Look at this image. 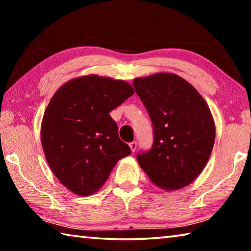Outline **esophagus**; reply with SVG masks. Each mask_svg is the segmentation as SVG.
Segmentation results:
<instances>
[{
  "label": "esophagus",
  "mask_w": 251,
  "mask_h": 251,
  "mask_svg": "<svg viewBox=\"0 0 251 251\" xmlns=\"http://www.w3.org/2000/svg\"><path fill=\"white\" fill-rule=\"evenodd\" d=\"M129 147H130L131 151H135L136 148H137V143H136V142H131V143L129 144Z\"/></svg>",
  "instance_id": "1"
}]
</instances>
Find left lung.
Masks as SVG:
<instances>
[{
  "instance_id": "8db88e82",
  "label": "left lung",
  "mask_w": 251,
  "mask_h": 251,
  "mask_svg": "<svg viewBox=\"0 0 251 251\" xmlns=\"http://www.w3.org/2000/svg\"><path fill=\"white\" fill-rule=\"evenodd\" d=\"M136 93L152 123L154 143L137 160L156 186L176 190L205 168L215 143L210 109L187 80L171 73L135 78Z\"/></svg>"
}]
</instances>
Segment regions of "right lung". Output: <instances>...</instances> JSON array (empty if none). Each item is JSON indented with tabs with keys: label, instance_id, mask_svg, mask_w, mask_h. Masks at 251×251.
<instances>
[{
	"label": "right lung",
	"instance_id": "obj_1",
	"mask_svg": "<svg viewBox=\"0 0 251 251\" xmlns=\"http://www.w3.org/2000/svg\"><path fill=\"white\" fill-rule=\"evenodd\" d=\"M134 94L125 80L88 75L65 83L45 109L41 139L45 158L72 193L90 196L131 151L109 113Z\"/></svg>",
	"mask_w": 251,
	"mask_h": 251
}]
</instances>
